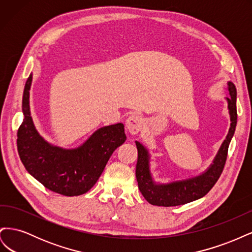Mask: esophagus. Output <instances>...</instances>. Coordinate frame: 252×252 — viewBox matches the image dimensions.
I'll return each mask as SVG.
<instances>
[{"label": "esophagus", "instance_id": "obj_1", "mask_svg": "<svg viewBox=\"0 0 252 252\" xmlns=\"http://www.w3.org/2000/svg\"><path fill=\"white\" fill-rule=\"evenodd\" d=\"M144 125V119L139 114H131L126 120V128L131 134H138Z\"/></svg>", "mask_w": 252, "mask_h": 252}]
</instances>
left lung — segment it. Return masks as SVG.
Returning <instances> with one entry per match:
<instances>
[{"mask_svg": "<svg viewBox=\"0 0 252 252\" xmlns=\"http://www.w3.org/2000/svg\"><path fill=\"white\" fill-rule=\"evenodd\" d=\"M228 91L230 97H227L228 109L230 114V128L225 141L209 168L197 177L175 181L168 184H157L152 180L149 170V155L147 149L139 142H135L138 148V163L135 177L141 193L148 203L163 207L179 206L199 200L207 194L215 186L220 175L222 174L227 159L228 147L233 136L238 113H236V88L232 82H228Z\"/></svg>", "mask_w": 252, "mask_h": 252, "instance_id": "obj_1", "label": "left lung"}]
</instances>
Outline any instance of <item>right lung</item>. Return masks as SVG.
I'll return each mask as SVG.
<instances>
[{"label":"right lung","mask_w":252,"mask_h":252,"mask_svg":"<svg viewBox=\"0 0 252 252\" xmlns=\"http://www.w3.org/2000/svg\"><path fill=\"white\" fill-rule=\"evenodd\" d=\"M32 74L23 94V123L18 129V152L26 170L47 189L66 196L86 193L102 174L112 152L126 141L124 125L102 127L82 146L64 149L53 146L36 131L30 116L29 90Z\"/></svg>","instance_id":"obj_1"}]
</instances>
